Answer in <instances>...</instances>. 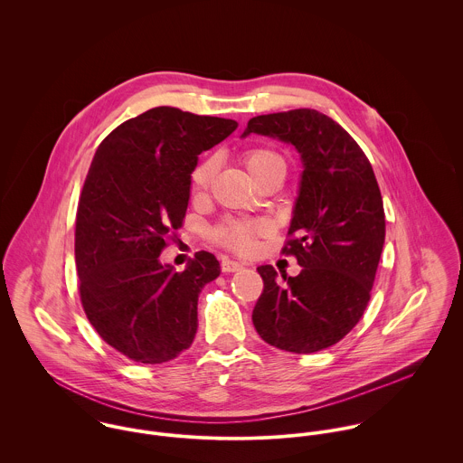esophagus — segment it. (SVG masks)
Returning <instances> with one entry per match:
<instances>
[{
    "instance_id": "esophagus-1",
    "label": "esophagus",
    "mask_w": 463,
    "mask_h": 463,
    "mask_svg": "<svg viewBox=\"0 0 463 463\" xmlns=\"http://www.w3.org/2000/svg\"><path fill=\"white\" fill-rule=\"evenodd\" d=\"M221 267H222V270H224V272H235V270H241V269L244 267V264H241V262H237V260L224 259Z\"/></svg>"
}]
</instances>
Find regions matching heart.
Returning a JSON list of instances; mask_svg holds the SVG:
<instances>
[{"instance_id":"1","label":"heart","mask_w":463,"mask_h":463,"mask_svg":"<svg viewBox=\"0 0 463 463\" xmlns=\"http://www.w3.org/2000/svg\"><path fill=\"white\" fill-rule=\"evenodd\" d=\"M244 162L250 169V173L259 180L264 182L265 178L272 175H283L285 176V158L264 146L250 147L244 153ZM215 173V160L213 158H204L198 162L191 175H189V187L194 196H201L206 193V189L212 184ZM267 222L262 219H235V217H226L221 221L213 232L212 237L217 244H221L226 250L237 251V253H250L257 246V239L260 235L267 233Z\"/></svg>"}]
</instances>
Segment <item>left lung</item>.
Instances as JSON below:
<instances>
[{
	"mask_svg": "<svg viewBox=\"0 0 463 463\" xmlns=\"http://www.w3.org/2000/svg\"><path fill=\"white\" fill-rule=\"evenodd\" d=\"M290 142L305 165L294 217L281 248L301 265L298 276L262 265L264 290L253 325L267 344L316 353L342 340L371 299L385 242L383 199L373 165L356 140L314 109L257 116L244 137Z\"/></svg>",
	"mask_w": 463,
	"mask_h": 463,
	"instance_id": "8db88e82",
	"label": "left lung"
}]
</instances>
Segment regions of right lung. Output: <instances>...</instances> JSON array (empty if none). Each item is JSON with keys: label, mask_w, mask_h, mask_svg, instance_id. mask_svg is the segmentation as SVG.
<instances>
[{"label": "right lung", "mask_w": 463, "mask_h": 463, "mask_svg": "<svg viewBox=\"0 0 463 463\" xmlns=\"http://www.w3.org/2000/svg\"><path fill=\"white\" fill-rule=\"evenodd\" d=\"M237 127L156 107L109 133L94 155L76 212L78 290L94 330L133 362H169L196 336L199 292L219 260L198 251L176 272L158 257L184 224L198 155Z\"/></svg>", "instance_id": "add662e5"}]
</instances>
